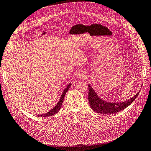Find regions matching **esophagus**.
Returning <instances> with one entry per match:
<instances>
[{"mask_svg":"<svg viewBox=\"0 0 151 151\" xmlns=\"http://www.w3.org/2000/svg\"><path fill=\"white\" fill-rule=\"evenodd\" d=\"M81 78H85V76H84V75H81Z\"/></svg>","mask_w":151,"mask_h":151,"instance_id":"esophagus-1","label":"esophagus"}]
</instances>
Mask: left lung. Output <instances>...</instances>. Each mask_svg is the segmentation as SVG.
Listing matches in <instances>:
<instances>
[{
    "label": "left lung",
    "mask_w": 151,
    "mask_h": 151,
    "mask_svg": "<svg viewBox=\"0 0 151 151\" xmlns=\"http://www.w3.org/2000/svg\"><path fill=\"white\" fill-rule=\"evenodd\" d=\"M88 102L93 111L100 114H111L119 113L128 107L133 102L136 98L138 96L139 93L134 96L123 102H108L99 98L97 94L95 93L91 86H88Z\"/></svg>",
    "instance_id": "1"
}]
</instances>
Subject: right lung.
Masks as SVG:
<instances>
[{
    "mask_svg": "<svg viewBox=\"0 0 151 151\" xmlns=\"http://www.w3.org/2000/svg\"><path fill=\"white\" fill-rule=\"evenodd\" d=\"M71 84H69L68 85V86L67 87V88L63 91V94L61 95V98L59 101V102H58V104H57V105L55 106L53 109H52L50 111H49V112H47V113L46 114H41V115H38V116H40V117H49V116H53L54 114H55L56 113H57L58 112V111L60 109L61 107V105H62V104L63 102V101H64V96L66 94V92L68 91V90L69 89V88L71 86Z\"/></svg>",
    "mask_w": 151,
    "mask_h": 151,
    "instance_id": "1",
    "label": "right lung"
}]
</instances>
